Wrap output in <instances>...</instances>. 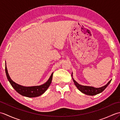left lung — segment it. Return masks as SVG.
Segmentation results:
<instances>
[{
  "label": "left lung",
  "mask_w": 120,
  "mask_h": 120,
  "mask_svg": "<svg viewBox=\"0 0 120 120\" xmlns=\"http://www.w3.org/2000/svg\"><path fill=\"white\" fill-rule=\"evenodd\" d=\"M72 77L74 81V83L75 85L76 86V87L77 88V89L79 90L80 92H81L82 93L86 94V95H91V96L95 95H96V94H98L99 93L102 92L107 88V86L109 85V84L110 83L111 81V80H110L106 84V85L101 86V87L94 88V87H93V86H82V85H79V84L76 82V81L74 80V79L73 78V73L72 74Z\"/></svg>",
  "instance_id": "8db88e82"
}]
</instances>
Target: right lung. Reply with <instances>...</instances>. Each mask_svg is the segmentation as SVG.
I'll return each instance as SVG.
<instances>
[{
	"label": "right lung",
	"mask_w": 120,
	"mask_h": 120,
	"mask_svg": "<svg viewBox=\"0 0 120 120\" xmlns=\"http://www.w3.org/2000/svg\"><path fill=\"white\" fill-rule=\"evenodd\" d=\"M5 71H6L8 80H9L12 87L15 89L17 93H19L22 96L28 97V98H35V97L41 95L47 90L51 82H52V79L53 73L51 74L49 78L48 79L46 82L42 85L32 86H25L15 83L11 79L9 75L8 72L6 63L5 64Z\"/></svg>",
	"instance_id": "right-lung-1"
}]
</instances>
